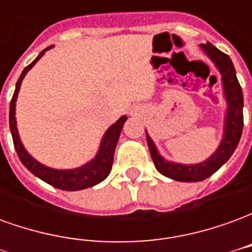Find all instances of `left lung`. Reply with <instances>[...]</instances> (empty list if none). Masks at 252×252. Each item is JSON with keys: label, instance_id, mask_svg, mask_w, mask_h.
I'll return each mask as SVG.
<instances>
[{"label": "left lung", "instance_id": "1", "mask_svg": "<svg viewBox=\"0 0 252 252\" xmlns=\"http://www.w3.org/2000/svg\"><path fill=\"white\" fill-rule=\"evenodd\" d=\"M200 48L213 63L221 77L222 97L225 101V113L222 121V136L215 153L198 163H178L166 159L159 153L157 144L147 133V144L155 169L170 180L180 182H198L215 174L231 158L236 150L243 131V92L239 85L236 71L231 58L217 50L209 41Z\"/></svg>", "mask_w": 252, "mask_h": 252}]
</instances>
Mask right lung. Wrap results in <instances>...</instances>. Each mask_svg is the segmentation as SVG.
Wrapping results in <instances>:
<instances>
[{
  "label": "right lung",
  "mask_w": 252,
  "mask_h": 252,
  "mask_svg": "<svg viewBox=\"0 0 252 252\" xmlns=\"http://www.w3.org/2000/svg\"><path fill=\"white\" fill-rule=\"evenodd\" d=\"M52 47L54 46L47 47L46 50H43L37 55V58L31 63L30 66L25 67L23 72H21V75H20L19 81L16 83L14 94L12 97V101H10V109H9L10 133H12V137H13L14 148H16V153L19 155L21 163L24 164L25 167L30 170L32 174L36 175L37 178H40L41 181H44L48 185L54 186V188L68 190V191L88 189V188H92V186L102 182L109 175L110 170H112V164H113V155H115L116 146H117V142H119V137H120L124 123L126 121V116H121L119 120L113 123L105 131L94 158H92L89 162L83 163L79 167L54 169V167L40 163L37 159L33 158L27 151V148L24 147V144L21 142V137L19 135L17 120H16V101H17L20 88H21V83H23V79L27 75V72L30 71L31 68L37 63V61L46 54V51L51 50Z\"/></svg>",
  "instance_id": "1"
}]
</instances>
